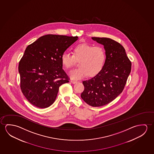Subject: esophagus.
Instances as JSON below:
<instances>
[{
	"instance_id": "esophagus-1",
	"label": "esophagus",
	"mask_w": 154,
	"mask_h": 154,
	"mask_svg": "<svg viewBox=\"0 0 154 154\" xmlns=\"http://www.w3.org/2000/svg\"><path fill=\"white\" fill-rule=\"evenodd\" d=\"M71 82L72 83H76L77 82V81L71 80Z\"/></svg>"
}]
</instances>
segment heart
I'll return each mask as SVG.
<instances>
[{
	"label": "heart",
	"mask_w": 154,
	"mask_h": 154,
	"mask_svg": "<svg viewBox=\"0 0 154 154\" xmlns=\"http://www.w3.org/2000/svg\"><path fill=\"white\" fill-rule=\"evenodd\" d=\"M106 54L101 46L82 43L76 45L73 49V55L63 52L61 56V63L67 69L73 67L76 61L79 67L69 72L72 79H79L88 74L89 76L97 75L102 69L105 63Z\"/></svg>",
	"instance_id": "1"
}]
</instances>
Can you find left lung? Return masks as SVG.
<instances>
[{"mask_svg":"<svg viewBox=\"0 0 154 154\" xmlns=\"http://www.w3.org/2000/svg\"><path fill=\"white\" fill-rule=\"evenodd\" d=\"M91 38L104 45L106 59L99 73L82 82L85 89L81 97L88 105L98 107L112 102L122 93L132 63L119 43L109 38Z\"/></svg>","mask_w":154,"mask_h":154,"instance_id":"obj_1","label":"left lung"}]
</instances>
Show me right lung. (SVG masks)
I'll return each mask as SVG.
<instances>
[{"mask_svg": "<svg viewBox=\"0 0 154 154\" xmlns=\"http://www.w3.org/2000/svg\"><path fill=\"white\" fill-rule=\"evenodd\" d=\"M78 39V36L47 35L28 45L19 64L20 88L35 106H50L56 100L59 87L69 82L61 56Z\"/></svg>", "mask_w": 154, "mask_h": 154, "instance_id": "1", "label": "right lung"}]
</instances>
